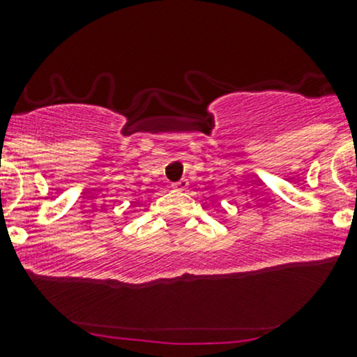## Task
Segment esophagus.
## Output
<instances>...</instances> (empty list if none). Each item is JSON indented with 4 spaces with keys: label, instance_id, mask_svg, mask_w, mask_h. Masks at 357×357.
I'll list each match as a JSON object with an SVG mask.
<instances>
[{
    "label": "esophagus",
    "instance_id": "1",
    "mask_svg": "<svg viewBox=\"0 0 357 357\" xmlns=\"http://www.w3.org/2000/svg\"><path fill=\"white\" fill-rule=\"evenodd\" d=\"M172 188L176 190V192H185L186 188H188V179H179V181L172 183Z\"/></svg>",
    "mask_w": 357,
    "mask_h": 357
}]
</instances>
